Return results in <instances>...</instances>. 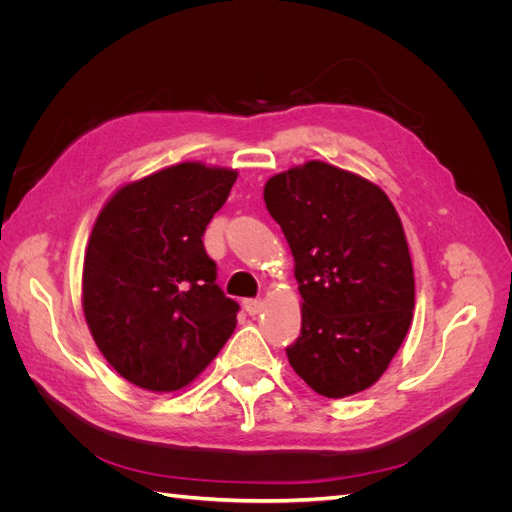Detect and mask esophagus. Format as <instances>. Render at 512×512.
<instances>
[{
	"label": "esophagus",
	"instance_id": "34e87169",
	"mask_svg": "<svg viewBox=\"0 0 512 512\" xmlns=\"http://www.w3.org/2000/svg\"><path fill=\"white\" fill-rule=\"evenodd\" d=\"M243 309L250 316H256V314H260V309H262V301L260 299H245L243 301Z\"/></svg>",
	"mask_w": 512,
	"mask_h": 512
}]
</instances>
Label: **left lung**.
Returning <instances> with one entry per match:
<instances>
[{
    "label": "left lung",
    "instance_id": "1",
    "mask_svg": "<svg viewBox=\"0 0 512 512\" xmlns=\"http://www.w3.org/2000/svg\"><path fill=\"white\" fill-rule=\"evenodd\" d=\"M265 203L294 256L299 378L339 399L369 389L410 329L414 271L399 215L378 185L324 162L275 175Z\"/></svg>",
    "mask_w": 512,
    "mask_h": 512
}]
</instances>
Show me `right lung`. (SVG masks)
<instances>
[{
  "mask_svg": "<svg viewBox=\"0 0 512 512\" xmlns=\"http://www.w3.org/2000/svg\"><path fill=\"white\" fill-rule=\"evenodd\" d=\"M235 181L228 168L168 166L123 185L91 230L83 312L104 359L141 389H183L237 327L203 245Z\"/></svg>",
  "mask_w": 512,
  "mask_h": 512,
  "instance_id": "right-lung-1",
  "label": "right lung"
}]
</instances>
